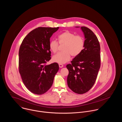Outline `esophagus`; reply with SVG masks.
<instances>
[{
    "label": "esophagus",
    "mask_w": 122,
    "mask_h": 122,
    "mask_svg": "<svg viewBox=\"0 0 122 122\" xmlns=\"http://www.w3.org/2000/svg\"><path fill=\"white\" fill-rule=\"evenodd\" d=\"M59 65L60 68H62L63 67V65L62 64H59Z\"/></svg>",
    "instance_id": "obj_1"
}]
</instances>
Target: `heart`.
Listing matches in <instances>:
<instances>
[{"instance_id": "1", "label": "heart", "mask_w": 122, "mask_h": 122, "mask_svg": "<svg viewBox=\"0 0 122 122\" xmlns=\"http://www.w3.org/2000/svg\"><path fill=\"white\" fill-rule=\"evenodd\" d=\"M60 45H63L62 52H60L53 57V61L60 64L68 61L71 55L75 57L78 56L85 48V42L81 35H75L69 31H66L60 34L58 36ZM49 48L53 53H56L59 49L58 42L54 40L50 41Z\"/></svg>"}]
</instances>
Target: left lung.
Masks as SVG:
<instances>
[{
  "instance_id": "1",
  "label": "left lung",
  "mask_w": 122,
  "mask_h": 122,
  "mask_svg": "<svg viewBox=\"0 0 122 122\" xmlns=\"http://www.w3.org/2000/svg\"><path fill=\"white\" fill-rule=\"evenodd\" d=\"M81 28L86 39L85 48L66 66L69 70L68 86L80 94L87 92L93 86L101 67V47L97 36L86 27Z\"/></svg>"
}]
</instances>
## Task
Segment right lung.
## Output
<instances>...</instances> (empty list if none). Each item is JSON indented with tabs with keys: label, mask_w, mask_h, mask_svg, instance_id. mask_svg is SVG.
Instances as JSON below:
<instances>
[{
	"label": "right lung",
	"mask_w": 122,
	"mask_h": 122,
	"mask_svg": "<svg viewBox=\"0 0 122 122\" xmlns=\"http://www.w3.org/2000/svg\"><path fill=\"white\" fill-rule=\"evenodd\" d=\"M59 27H38L30 31L22 41L19 51V71L26 88L38 95L46 93L52 86L59 70L51 60L49 44L52 34Z\"/></svg>",
	"instance_id": "obj_1"
}]
</instances>
